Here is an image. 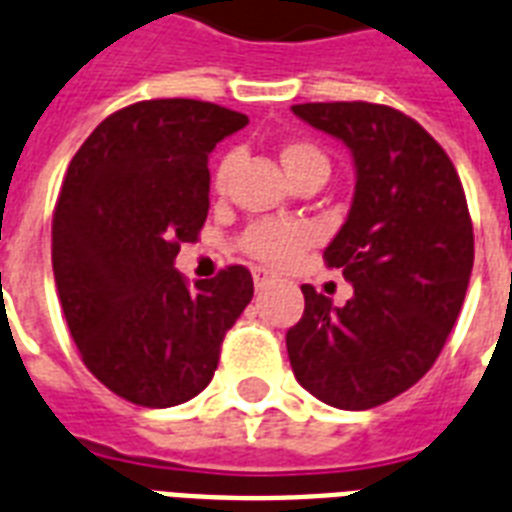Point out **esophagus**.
<instances>
[{
	"label": "esophagus",
	"instance_id": "esophagus-1",
	"mask_svg": "<svg viewBox=\"0 0 512 512\" xmlns=\"http://www.w3.org/2000/svg\"><path fill=\"white\" fill-rule=\"evenodd\" d=\"M252 279H255V287H265V284L273 282L276 276H273L271 271H265V268H255V271H252Z\"/></svg>",
	"mask_w": 512,
	"mask_h": 512
}]
</instances>
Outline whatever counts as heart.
Wrapping results in <instances>:
<instances>
[{"label": "heart", "instance_id": "obj_1", "mask_svg": "<svg viewBox=\"0 0 512 512\" xmlns=\"http://www.w3.org/2000/svg\"><path fill=\"white\" fill-rule=\"evenodd\" d=\"M282 166L287 171V177H295L298 171L314 169V166H325L327 158L322 155V150H317L314 144L308 142H290L284 144L282 152ZM230 166H233V158H225L220 163V169L214 174V187L222 190L225 182H228ZM314 228L306 225V222L295 220H263L255 222L252 228L241 236L239 247L247 252L249 257H255L265 265H276V268H284V265H292L303 252H306L311 244H314Z\"/></svg>", "mask_w": 512, "mask_h": 512}]
</instances>
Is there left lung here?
<instances>
[{
    "label": "left lung",
    "mask_w": 512,
    "mask_h": 512,
    "mask_svg": "<svg viewBox=\"0 0 512 512\" xmlns=\"http://www.w3.org/2000/svg\"><path fill=\"white\" fill-rule=\"evenodd\" d=\"M292 112L349 147L357 185L325 249L354 295L333 306L303 284L306 308L287 330V354L317 400L368 411L403 395L438 360L473 273V222L454 163L408 115L368 101Z\"/></svg>",
    "instance_id": "obj_1"
}]
</instances>
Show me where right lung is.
Instances as JSON below:
<instances>
[{
  "label": "right lung",
  "mask_w": 512,
  "mask_h": 512,
  "mask_svg": "<svg viewBox=\"0 0 512 512\" xmlns=\"http://www.w3.org/2000/svg\"><path fill=\"white\" fill-rule=\"evenodd\" d=\"M247 123L209 101H139L69 163L53 214L58 300L85 368L128 403L171 408L204 392L252 300L244 265L195 284L174 268L209 214V152Z\"/></svg>",
  "instance_id": "obj_1"
}]
</instances>
